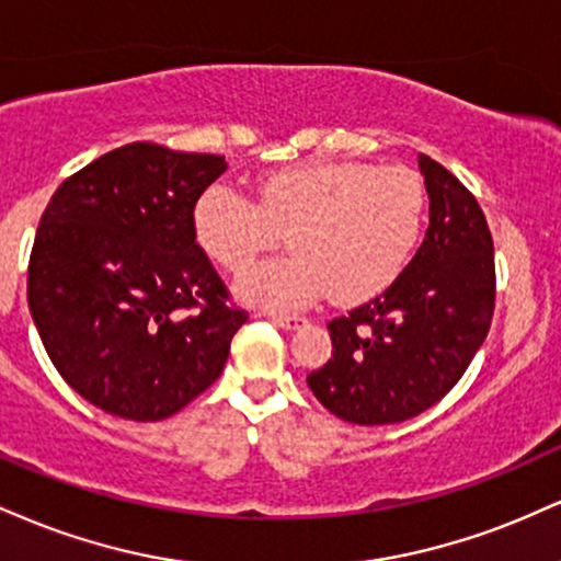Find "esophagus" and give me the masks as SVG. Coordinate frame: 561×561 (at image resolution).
<instances>
[{"mask_svg":"<svg viewBox=\"0 0 561 561\" xmlns=\"http://www.w3.org/2000/svg\"><path fill=\"white\" fill-rule=\"evenodd\" d=\"M263 316H266L268 321H274L276 327L289 329V332H293V329H300L302 323H306V319H302V316H289V313H263Z\"/></svg>","mask_w":561,"mask_h":561,"instance_id":"34e87169","label":"esophagus"}]
</instances>
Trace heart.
<instances>
[{
    "label": "heart",
    "mask_w": 561,
    "mask_h": 561,
    "mask_svg": "<svg viewBox=\"0 0 561 561\" xmlns=\"http://www.w3.org/2000/svg\"><path fill=\"white\" fill-rule=\"evenodd\" d=\"M426 221V185L408 167L302 161L259 178L253 201L211 185L193 208L195 240L214 263L242 272L287 232L293 255L263 261L234 293L251 306L295 310L332 293L355 306L408 266Z\"/></svg>",
    "instance_id": "1"
}]
</instances>
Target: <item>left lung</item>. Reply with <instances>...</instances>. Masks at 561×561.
<instances>
[{"label": "left lung", "instance_id": "left-lung-1", "mask_svg": "<svg viewBox=\"0 0 561 561\" xmlns=\"http://www.w3.org/2000/svg\"><path fill=\"white\" fill-rule=\"evenodd\" d=\"M428 229L379 298L329 323L332 360L308 376L329 413L357 426L421 415L460 381L494 316V242L485 216L449 170L417 157Z\"/></svg>", "mask_w": 561, "mask_h": 561}]
</instances>
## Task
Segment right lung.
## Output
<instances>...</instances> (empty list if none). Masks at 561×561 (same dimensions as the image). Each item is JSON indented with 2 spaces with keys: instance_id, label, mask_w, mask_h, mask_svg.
Instances as JSON below:
<instances>
[{
  "instance_id": "add662e5",
  "label": "right lung",
  "mask_w": 561,
  "mask_h": 561,
  "mask_svg": "<svg viewBox=\"0 0 561 561\" xmlns=\"http://www.w3.org/2000/svg\"><path fill=\"white\" fill-rule=\"evenodd\" d=\"M225 170L214 153L127 144L46 206L28 308L59 376L104 413L161 421L225 368L248 313L227 306L193 229L195 201Z\"/></svg>"
}]
</instances>
